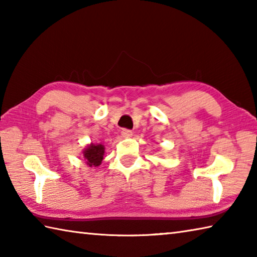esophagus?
Instances as JSON below:
<instances>
[{
	"mask_svg": "<svg viewBox=\"0 0 257 257\" xmlns=\"http://www.w3.org/2000/svg\"><path fill=\"white\" fill-rule=\"evenodd\" d=\"M121 136L123 138H129V137H132V136H133V132H132V130H128V129H122L121 130Z\"/></svg>",
	"mask_w": 257,
	"mask_h": 257,
	"instance_id": "1",
	"label": "esophagus"
}]
</instances>
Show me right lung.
<instances>
[{
  "mask_svg": "<svg viewBox=\"0 0 257 257\" xmlns=\"http://www.w3.org/2000/svg\"><path fill=\"white\" fill-rule=\"evenodd\" d=\"M104 146L102 144H93L91 143L90 145L85 146L83 149L82 155L85 160V164H87L89 167H98V166L101 165L104 156Z\"/></svg>",
  "mask_w": 257,
  "mask_h": 257,
  "instance_id": "1",
  "label": "right lung"
}]
</instances>
